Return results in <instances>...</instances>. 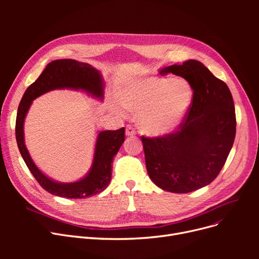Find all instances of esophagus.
Segmentation results:
<instances>
[{
  "label": "esophagus",
  "instance_id": "1",
  "mask_svg": "<svg viewBox=\"0 0 259 259\" xmlns=\"http://www.w3.org/2000/svg\"><path fill=\"white\" fill-rule=\"evenodd\" d=\"M135 133H137V131H135L133 126L128 125L126 127V135H127V137H133V135H135Z\"/></svg>",
  "mask_w": 259,
  "mask_h": 259
}]
</instances>
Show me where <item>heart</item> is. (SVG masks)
<instances>
[{
    "label": "heart",
    "mask_w": 259,
    "mask_h": 259,
    "mask_svg": "<svg viewBox=\"0 0 259 259\" xmlns=\"http://www.w3.org/2000/svg\"><path fill=\"white\" fill-rule=\"evenodd\" d=\"M120 103L114 110L139 112V126L149 137H165L176 130L193 101V89L186 79L161 76L131 78L118 88Z\"/></svg>",
    "instance_id": "1"
}]
</instances>
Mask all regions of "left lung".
<instances>
[{"label":"left lung","instance_id":"8db88e82","mask_svg":"<svg viewBox=\"0 0 259 259\" xmlns=\"http://www.w3.org/2000/svg\"><path fill=\"white\" fill-rule=\"evenodd\" d=\"M184 77L193 102L180 129L162 138H142L149 178L160 189L189 193L212 183L223 169L236 133L229 87L196 60L158 70Z\"/></svg>","mask_w":259,"mask_h":259}]
</instances>
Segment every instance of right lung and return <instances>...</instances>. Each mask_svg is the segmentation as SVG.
I'll list each match as a JSON object with an SVG mask.
<instances>
[{
	"label": "right lung",
	"instance_id": "add662e5",
	"mask_svg": "<svg viewBox=\"0 0 259 259\" xmlns=\"http://www.w3.org/2000/svg\"><path fill=\"white\" fill-rule=\"evenodd\" d=\"M104 88L105 83L100 70L87 63L64 59L49 63L34 83L26 89L17 114V143L25 164L37 183L50 194L67 198H86L104 191L111 181L113 158L125 141V128L99 132L92 165L86 175L73 183H60L48 178L37 168L25 145L24 122L33 100L52 90L71 89L80 90L103 101Z\"/></svg>",
	"mask_w": 259,
	"mask_h": 259
}]
</instances>
